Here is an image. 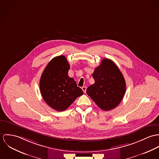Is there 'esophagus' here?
Wrapping results in <instances>:
<instances>
[{"instance_id":"1","label":"esophagus","mask_w":159,"mask_h":159,"mask_svg":"<svg viewBox=\"0 0 159 159\" xmlns=\"http://www.w3.org/2000/svg\"><path fill=\"white\" fill-rule=\"evenodd\" d=\"M82 89L84 93H86V90H87V87H83L82 88Z\"/></svg>"}]
</instances>
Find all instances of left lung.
Returning <instances> with one entry per match:
<instances>
[{
  "mask_svg": "<svg viewBox=\"0 0 159 159\" xmlns=\"http://www.w3.org/2000/svg\"><path fill=\"white\" fill-rule=\"evenodd\" d=\"M92 76L95 82L88 87L87 93L96 105L105 111L118 106L123 100L126 86L123 75L116 64L110 59L104 58Z\"/></svg>",
  "mask_w": 159,
  "mask_h": 159,
  "instance_id": "obj_1",
  "label": "left lung"
}]
</instances>
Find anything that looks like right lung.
<instances>
[{"label": "right lung", "mask_w": 159, "mask_h": 159, "mask_svg": "<svg viewBox=\"0 0 159 159\" xmlns=\"http://www.w3.org/2000/svg\"><path fill=\"white\" fill-rule=\"evenodd\" d=\"M70 66L66 58L60 55L52 58L42 73L39 88L41 96L48 106L62 111L84 94L73 78L68 76Z\"/></svg>", "instance_id": "obj_1"}]
</instances>
